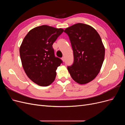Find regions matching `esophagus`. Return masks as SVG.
I'll list each match as a JSON object with an SVG mask.
<instances>
[{
  "instance_id": "1",
  "label": "esophagus",
  "mask_w": 125,
  "mask_h": 125,
  "mask_svg": "<svg viewBox=\"0 0 125 125\" xmlns=\"http://www.w3.org/2000/svg\"><path fill=\"white\" fill-rule=\"evenodd\" d=\"M62 61H63V62H65V57H62Z\"/></svg>"
}]
</instances>
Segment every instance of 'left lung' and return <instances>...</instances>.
<instances>
[{"instance_id":"1","label":"left lung","mask_w":125,"mask_h":125,"mask_svg":"<svg viewBox=\"0 0 125 125\" xmlns=\"http://www.w3.org/2000/svg\"><path fill=\"white\" fill-rule=\"evenodd\" d=\"M64 32L69 37L74 58L67 69L75 82L86 84L97 76L104 61L105 48L101 37L92 26L80 23L67 28Z\"/></svg>"}]
</instances>
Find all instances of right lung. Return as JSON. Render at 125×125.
Wrapping results in <instances>:
<instances>
[{"instance_id":"add662e5","label":"right lung","mask_w":125,"mask_h":125,"mask_svg":"<svg viewBox=\"0 0 125 125\" xmlns=\"http://www.w3.org/2000/svg\"><path fill=\"white\" fill-rule=\"evenodd\" d=\"M63 32L62 29L41 25L31 30L22 42V66L28 77L40 86H48L54 81L56 70L62 63L55 56L52 44Z\"/></svg>"}]
</instances>
